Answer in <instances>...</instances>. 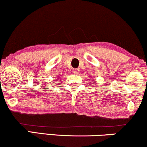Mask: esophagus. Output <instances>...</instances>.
Listing matches in <instances>:
<instances>
[{
	"instance_id": "1",
	"label": "esophagus",
	"mask_w": 147,
	"mask_h": 147,
	"mask_svg": "<svg viewBox=\"0 0 147 147\" xmlns=\"http://www.w3.org/2000/svg\"><path fill=\"white\" fill-rule=\"evenodd\" d=\"M72 72H73V73L75 74H78L79 73V69H74L73 70H72Z\"/></svg>"
}]
</instances>
